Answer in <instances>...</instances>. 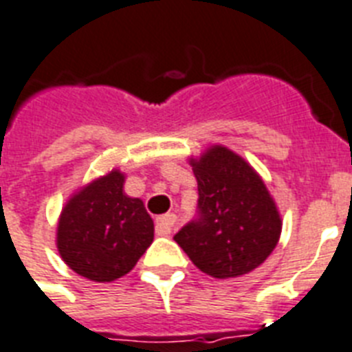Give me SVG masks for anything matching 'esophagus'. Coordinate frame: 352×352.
<instances>
[{"instance_id":"34e87169","label":"esophagus","mask_w":352,"mask_h":352,"mask_svg":"<svg viewBox=\"0 0 352 352\" xmlns=\"http://www.w3.org/2000/svg\"><path fill=\"white\" fill-rule=\"evenodd\" d=\"M177 217L173 213H166V215H161L155 221V233L157 235H170L171 230L175 228Z\"/></svg>"}]
</instances>
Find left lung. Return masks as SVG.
I'll return each mask as SVG.
<instances>
[{
  "label": "left lung",
  "mask_w": 352,
  "mask_h": 352,
  "mask_svg": "<svg viewBox=\"0 0 352 352\" xmlns=\"http://www.w3.org/2000/svg\"><path fill=\"white\" fill-rule=\"evenodd\" d=\"M197 215L173 241L201 271L215 278L258 267L278 242L282 222L255 170L228 148L213 146L193 161Z\"/></svg>",
  "instance_id": "left-lung-1"
}]
</instances>
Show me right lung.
Returning a JSON list of instances; mask_svg holds the SVG:
<instances>
[{
    "label": "right lung",
    "instance_id": "add662e5",
    "mask_svg": "<svg viewBox=\"0 0 352 352\" xmlns=\"http://www.w3.org/2000/svg\"><path fill=\"white\" fill-rule=\"evenodd\" d=\"M113 170L70 199L57 226V250L77 275L111 282L133 270L153 242V221L139 199L122 193Z\"/></svg>",
    "mask_w": 352,
    "mask_h": 352
}]
</instances>
